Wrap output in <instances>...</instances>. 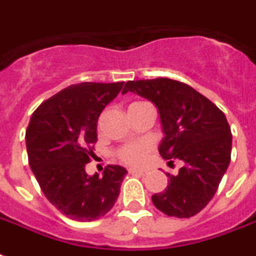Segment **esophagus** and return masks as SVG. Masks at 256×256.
Wrapping results in <instances>:
<instances>
[{
  "instance_id": "obj_1",
  "label": "esophagus",
  "mask_w": 256,
  "mask_h": 256,
  "mask_svg": "<svg viewBox=\"0 0 256 256\" xmlns=\"http://www.w3.org/2000/svg\"><path fill=\"white\" fill-rule=\"evenodd\" d=\"M128 172H130V174H134V175H144V174H146L144 170H136V168H130Z\"/></svg>"
}]
</instances>
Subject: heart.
I'll use <instances>...</instances> for the list:
<instances>
[{"instance_id": "heart-1", "label": "heart", "mask_w": 256, "mask_h": 256, "mask_svg": "<svg viewBox=\"0 0 256 256\" xmlns=\"http://www.w3.org/2000/svg\"><path fill=\"white\" fill-rule=\"evenodd\" d=\"M150 148H151L150 143H132V144H126V146L118 150L117 155L120 158V160H122L124 163L130 164V166H139V164H142L143 162L146 160Z\"/></svg>"}]
</instances>
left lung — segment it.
I'll list each match as a JSON object with an SVG mask.
<instances>
[{
  "label": "left lung",
  "instance_id": "8db88e82",
  "mask_svg": "<svg viewBox=\"0 0 256 256\" xmlns=\"http://www.w3.org/2000/svg\"><path fill=\"white\" fill-rule=\"evenodd\" d=\"M128 92L158 108L164 132L162 158L184 162L178 175L167 174V188L151 197L154 205L170 217L197 214L213 198L229 167L232 130L225 114L196 89L171 78L128 81L122 93Z\"/></svg>",
  "mask_w": 256,
  "mask_h": 256
}]
</instances>
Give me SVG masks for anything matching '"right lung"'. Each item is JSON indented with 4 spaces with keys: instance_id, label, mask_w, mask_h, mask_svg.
I'll list each match as a JSON object with an SVG mask.
<instances>
[{
    "instance_id": "right-lung-1",
    "label": "right lung",
    "mask_w": 256,
    "mask_h": 256,
    "mask_svg": "<svg viewBox=\"0 0 256 256\" xmlns=\"http://www.w3.org/2000/svg\"><path fill=\"white\" fill-rule=\"evenodd\" d=\"M124 82H80L42 102L26 130L28 164L47 200L70 220H98L113 208L128 171L109 166L85 172L97 142L101 112Z\"/></svg>"
}]
</instances>
